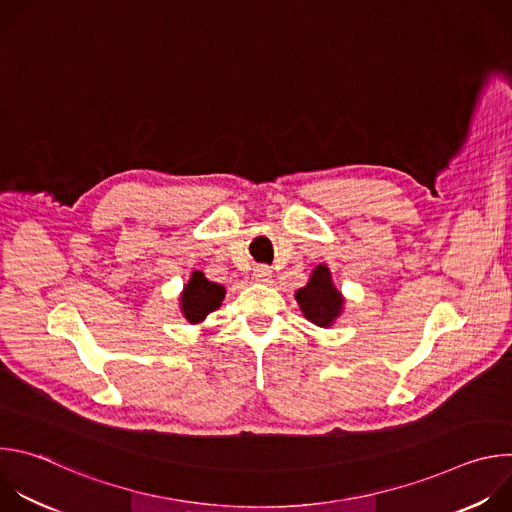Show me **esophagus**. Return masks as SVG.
<instances>
[{"label":"esophagus","mask_w":512,"mask_h":512,"mask_svg":"<svg viewBox=\"0 0 512 512\" xmlns=\"http://www.w3.org/2000/svg\"><path fill=\"white\" fill-rule=\"evenodd\" d=\"M253 277L257 281H269L271 279V267L269 265H255L253 267Z\"/></svg>","instance_id":"1"}]
</instances>
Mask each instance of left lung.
<instances>
[{"label":"left lung","mask_w":512,"mask_h":512,"mask_svg":"<svg viewBox=\"0 0 512 512\" xmlns=\"http://www.w3.org/2000/svg\"><path fill=\"white\" fill-rule=\"evenodd\" d=\"M296 300L308 320L316 326H330L342 312V296L332 285L326 265H318L306 287L296 291Z\"/></svg>","instance_id":"left-lung-1"}]
</instances>
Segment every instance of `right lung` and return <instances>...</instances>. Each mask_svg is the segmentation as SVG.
<instances>
[{
	"mask_svg": "<svg viewBox=\"0 0 512 512\" xmlns=\"http://www.w3.org/2000/svg\"><path fill=\"white\" fill-rule=\"evenodd\" d=\"M225 287L208 281L200 271L192 273V279L184 287L182 312L190 324L202 322L210 312L221 308Z\"/></svg>",
	"mask_w": 512,
	"mask_h": 512,
	"instance_id": "obj_1",
	"label": "right lung"
}]
</instances>
